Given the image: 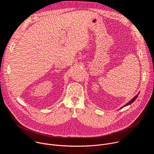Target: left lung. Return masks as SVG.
Wrapping results in <instances>:
<instances>
[{
  "mask_svg": "<svg viewBox=\"0 0 154 154\" xmlns=\"http://www.w3.org/2000/svg\"><path fill=\"white\" fill-rule=\"evenodd\" d=\"M138 94H137V95L135 97H134L132 99H131L130 101H129V102H128L127 103H126V104H125L124 106H123L122 107H124V106H127V105H130V104H131V103H133V102H134V101H135V100L137 99V98L138 97Z\"/></svg>",
  "mask_w": 154,
  "mask_h": 154,
  "instance_id": "left-lung-1",
  "label": "left lung"
}]
</instances>
